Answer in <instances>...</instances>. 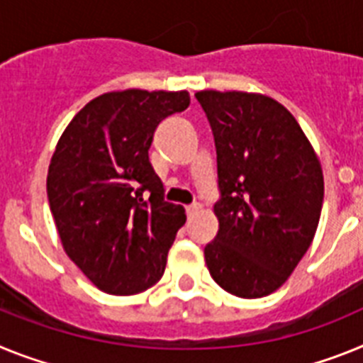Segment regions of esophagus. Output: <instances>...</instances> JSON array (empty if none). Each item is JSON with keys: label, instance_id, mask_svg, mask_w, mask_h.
Instances as JSON below:
<instances>
[{"label": "esophagus", "instance_id": "obj_1", "mask_svg": "<svg viewBox=\"0 0 363 363\" xmlns=\"http://www.w3.org/2000/svg\"><path fill=\"white\" fill-rule=\"evenodd\" d=\"M201 210V204L195 203V204H190V206H186V213L188 216H194V213H197Z\"/></svg>", "mask_w": 363, "mask_h": 363}]
</instances>
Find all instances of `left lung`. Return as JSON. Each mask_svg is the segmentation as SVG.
<instances>
[{
	"label": "left lung",
	"mask_w": 363,
	"mask_h": 363,
	"mask_svg": "<svg viewBox=\"0 0 363 363\" xmlns=\"http://www.w3.org/2000/svg\"><path fill=\"white\" fill-rule=\"evenodd\" d=\"M212 125L219 230L204 247L213 281L239 298H263L289 279L316 234L323 172L292 113L267 94L199 91Z\"/></svg>",
	"instance_id": "1"
}]
</instances>
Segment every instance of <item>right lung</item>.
Listing matches in <instances>:
<instances>
[{
    "instance_id": "1",
    "label": "right lung",
    "mask_w": 363,
    "mask_h": 363,
    "mask_svg": "<svg viewBox=\"0 0 363 363\" xmlns=\"http://www.w3.org/2000/svg\"><path fill=\"white\" fill-rule=\"evenodd\" d=\"M188 106L186 91L104 93L56 144L47 173L50 212L69 259L106 294H138L162 277L186 213L162 199L147 151L160 121Z\"/></svg>"
}]
</instances>
